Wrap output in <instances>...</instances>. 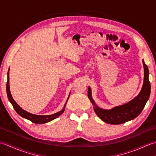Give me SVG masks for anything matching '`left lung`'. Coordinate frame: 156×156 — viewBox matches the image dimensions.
<instances>
[{"label": "left lung", "instance_id": "1", "mask_svg": "<svg viewBox=\"0 0 156 156\" xmlns=\"http://www.w3.org/2000/svg\"><path fill=\"white\" fill-rule=\"evenodd\" d=\"M144 67V80L140 93L128 103L116 107L111 110H104L98 108L91 97V89L88 88V97L94 105V110L101 120L108 124L119 125L133 120L140 115L149 99L151 91V85L149 80V69L143 60Z\"/></svg>", "mask_w": 156, "mask_h": 156}]
</instances>
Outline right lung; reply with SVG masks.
Listing matches in <instances>:
<instances>
[{
  "label": "right lung",
  "mask_w": 156,
  "mask_h": 156,
  "mask_svg": "<svg viewBox=\"0 0 156 156\" xmlns=\"http://www.w3.org/2000/svg\"><path fill=\"white\" fill-rule=\"evenodd\" d=\"M9 72H8V77H7V82H6V93H7V97L9 98V101L11 102L12 104L13 108L15 110V111L17 112V113L21 116L22 117L28 119V120L31 121V122H34V123L37 124H42V123H45V122H48L54 120L55 118L59 117V115L62 114L65 110V106L63 108L61 111L58 112H56L55 114L50 115H34L31 114L30 112H28L25 110L22 109L21 107H20L19 106L17 105V103L14 101V99L12 98L11 92H10V88H9Z\"/></svg>",
  "instance_id": "obj_1"
}]
</instances>
